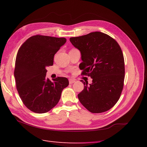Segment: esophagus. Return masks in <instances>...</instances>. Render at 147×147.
<instances>
[{"instance_id": "34e87169", "label": "esophagus", "mask_w": 147, "mask_h": 147, "mask_svg": "<svg viewBox=\"0 0 147 147\" xmlns=\"http://www.w3.org/2000/svg\"><path fill=\"white\" fill-rule=\"evenodd\" d=\"M74 82H76V80H75V79H69V83L70 84H73Z\"/></svg>"}]
</instances>
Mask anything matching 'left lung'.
Here are the masks:
<instances>
[{"instance_id":"8db88e82","label":"left lung","mask_w":147,"mask_h":147,"mask_svg":"<svg viewBox=\"0 0 147 147\" xmlns=\"http://www.w3.org/2000/svg\"><path fill=\"white\" fill-rule=\"evenodd\" d=\"M70 41L81 53V76L92 79L78 94L80 102L92 113H102L115 105L124 87V59L114 38L100 32L71 37Z\"/></svg>"}]
</instances>
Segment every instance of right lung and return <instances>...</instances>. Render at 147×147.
<instances>
[{
    "label": "right lung",
    "instance_id": "right-lung-1",
    "mask_svg": "<svg viewBox=\"0 0 147 147\" xmlns=\"http://www.w3.org/2000/svg\"><path fill=\"white\" fill-rule=\"evenodd\" d=\"M67 39L36 35L28 38L18 51L14 77L20 97L32 112L43 113L55 107L61 92L69 84L67 78L46 79V67L53 65L54 56Z\"/></svg>",
    "mask_w": 147,
    "mask_h": 147
}]
</instances>
